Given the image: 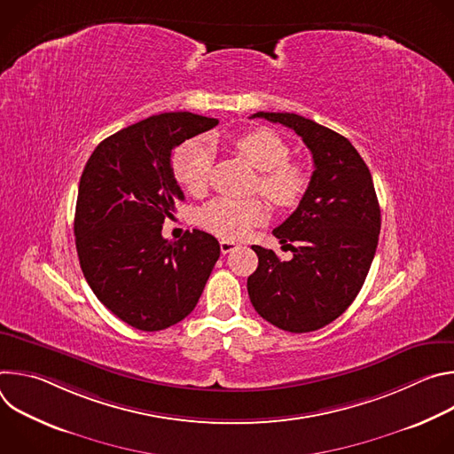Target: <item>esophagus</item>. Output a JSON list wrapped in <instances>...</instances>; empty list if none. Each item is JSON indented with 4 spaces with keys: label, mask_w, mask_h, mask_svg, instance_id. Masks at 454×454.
<instances>
[{
    "label": "esophagus",
    "mask_w": 454,
    "mask_h": 454,
    "mask_svg": "<svg viewBox=\"0 0 454 454\" xmlns=\"http://www.w3.org/2000/svg\"><path fill=\"white\" fill-rule=\"evenodd\" d=\"M237 247H239V244L233 242V240H221V253H223V254L231 253V251H235Z\"/></svg>",
    "instance_id": "1"
}]
</instances>
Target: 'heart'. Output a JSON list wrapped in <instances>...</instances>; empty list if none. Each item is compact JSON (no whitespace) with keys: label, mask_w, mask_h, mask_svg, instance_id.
<instances>
[{"label":"heart","mask_w":454,"mask_h":454,"mask_svg":"<svg viewBox=\"0 0 454 454\" xmlns=\"http://www.w3.org/2000/svg\"><path fill=\"white\" fill-rule=\"evenodd\" d=\"M235 149L261 170L256 190L280 208L296 207L309 188V174L303 165L291 161L287 142L271 129H253L235 140ZM210 149L201 138L184 142L174 154L172 170L176 179L192 193H200L208 184ZM270 210L261 200L235 201L219 198L200 212V224L223 239L237 240L249 233L253 226L266 223Z\"/></svg>","instance_id":"b5f03b06"}]
</instances>
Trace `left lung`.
Masks as SVG:
<instances>
[{"instance_id":"8db88e82","label":"left lung","mask_w":454,"mask_h":454,"mask_svg":"<svg viewBox=\"0 0 454 454\" xmlns=\"http://www.w3.org/2000/svg\"><path fill=\"white\" fill-rule=\"evenodd\" d=\"M251 118L293 129L312 154L314 172L298 208L273 230L293 258L282 262L273 249L251 246L258 268L247 278V294L275 327L317 331L348 309L370 271L380 231L372 174L345 137L314 120L264 111Z\"/></svg>"}]
</instances>
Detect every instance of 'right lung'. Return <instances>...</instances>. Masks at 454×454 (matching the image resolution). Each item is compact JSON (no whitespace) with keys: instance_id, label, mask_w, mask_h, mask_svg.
Here are the masks:
<instances>
[{"instance_id":"1","label":"right lung","mask_w":454,"mask_h":454,"mask_svg":"<svg viewBox=\"0 0 454 454\" xmlns=\"http://www.w3.org/2000/svg\"><path fill=\"white\" fill-rule=\"evenodd\" d=\"M219 120L161 113L129 125L97 145L79 183L75 246L95 296L127 325L163 331L198 305L221 254L215 237L161 235L184 196L172 153Z\"/></svg>"}]
</instances>
